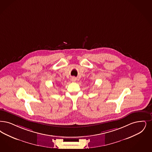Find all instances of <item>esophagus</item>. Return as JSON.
Segmentation results:
<instances>
[{
    "mask_svg": "<svg viewBox=\"0 0 152 152\" xmlns=\"http://www.w3.org/2000/svg\"><path fill=\"white\" fill-rule=\"evenodd\" d=\"M72 80L73 81H75L76 80V79L75 77H72Z\"/></svg>",
    "mask_w": 152,
    "mask_h": 152,
    "instance_id": "obj_1",
    "label": "esophagus"
}]
</instances>
